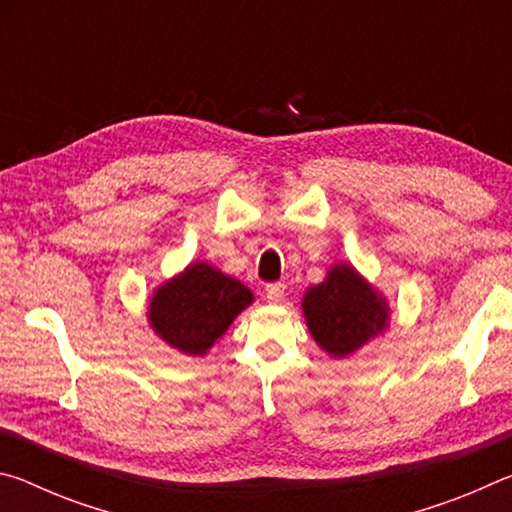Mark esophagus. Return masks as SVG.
I'll use <instances>...</instances> for the list:
<instances>
[{"mask_svg": "<svg viewBox=\"0 0 512 512\" xmlns=\"http://www.w3.org/2000/svg\"><path fill=\"white\" fill-rule=\"evenodd\" d=\"M284 291H287V284H282V282L268 284V287H266V300L273 302V305H277V302L284 300Z\"/></svg>", "mask_w": 512, "mask_h": 512, "instance_id": "obj_1", "label": "esophagus"}]
</instances>
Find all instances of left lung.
Listing matches in <instances>:
<instances>
[{"label": "left lung", "instance_id": "obj_1", "mask_svg": "<svg viewBox=\"0 0 512 512\" xmlns=\"http://www.w3.org/2000/svg\"><path fill=\"white\" fill-rule=\"evenodd\" d=\"M300 307L311 339L334 359L352 357L391 325L386 296L350 262L329 266L325 280L305 291Z\"/></svg>", "mask_w": 512, "mask_h": 512}]
</instances>
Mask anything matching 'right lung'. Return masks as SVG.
I'll use <instances>...</instances> for the list:
<instances>
[{
    "instance_id": "right-lung-1",
    "label": "right lung",
    "mask_w": 512,
    "mask_h": 512,
    "mask_svg": "<svg viewBox=\"0 0 512 512\" xmlns=\"http://www.w3.org/2000/svg\"><path fill=\"white\" fill-rule=\"evenodd\" d=\"M253 300L237 277L196 259L153 289L146 320L169 348L205 357Z\"/></svg>"
}]
</instances>
